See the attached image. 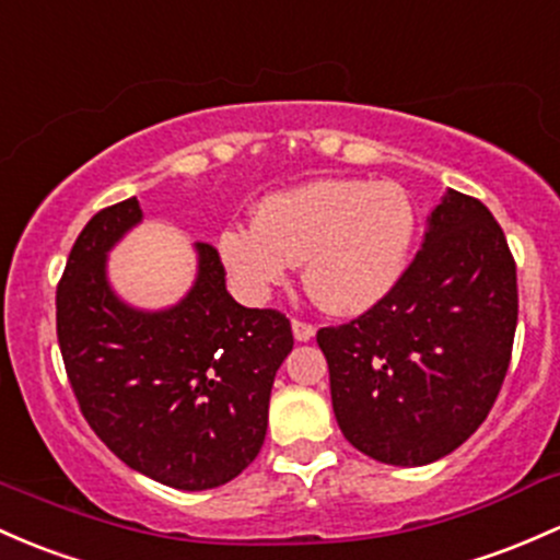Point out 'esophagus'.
<instances>
[{
  "label": "esophagus",
  "mask_w": 560,
  "mask_h": 560,
  "mask_svg": "<svg viewBox=\"0 0 560 560\" xmlns=\"http://www.w3.org/2000/svg\"><path fill=\"white\" fill-rule=\"evenodd\" d=\"M291 328H293V336H296V341H310L312 336H315V326L302 320V317H293Z\"/></svg>",
  "instance_id": "1"
}]
</instances>
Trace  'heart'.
Listing matches in <instances>:
<instances>
[{"instance_id":"1","label":"heart","mask_w":560,"mask_h":560,"mask_svg":"<svg viewBox=\"0 0 560 560\" xmlns=\"http://www.w3.org/2000/svg\"><path fill=\"white\" fill-rule=\"evenodd\" d=\"M417 213L395 184L320 178L269 195L256 221L221 232L219 254L248 296H264L306 261L323 310L358 315L382 302L406 269Z\"/></svg>"}]
</instances>
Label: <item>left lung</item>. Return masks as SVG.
Segmentation results:
<instances>
[{
  "label": "left lung",
  "mask_w": 560,
  "mask_h": 560,
  "mask_svg": "<svg viewBox=\"0 0 560 560\" xmlns=\"http://www.w3.org/2000/svg\"><path fill=\"white\" fill-rule=\"evenodd\" d=\"M515 323L518 278L502 226L483 202L448 189L393 291L317 330L347 441L400 467L459 448L502 389Z\"/></svg>",
  "instance_id": "1"
}]
</instances>
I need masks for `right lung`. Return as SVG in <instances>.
I'll return each instance as SVG.
<instances>
[{
    "label": "right lung",
    "instance_id": "add662e5",
    "mask_svg": "<svg viewBox=\"0 0 560 560\" xmlns=\"http://www.w3.org/2000/svg\"><path fill=\"white\" fill-rule=\"evenodd\" d=\"M138 221L130 197L98 210L71 248L56 293L66 376L82 417L125 465L171 489H215L261 451L291 320L234 302L208 243H197L200 272L176 306L119 302L106 254Z\"/></svg>",
    "mask_w": 560,
    "mask_h": 560
}]
</instances>
